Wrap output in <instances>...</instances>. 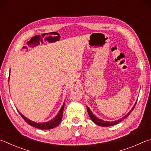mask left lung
<instances>
[{
  "label": "left lung",
  "mask_w": 151,
  "mask_h": 151,
  "mask_svg": "<svg viewBox=\"0 0 151 151\" xmlns=\"http://www.w3.org/2000/svg\"><path fill=\"white\" fill-rule=\"evenodd\" d=\"M137 102V100L136 101L135 105H134L133 108H131L130 111L128 112V113H127V114H126L124 117H122L121 119H118V120H116V121H114V122H106V121H104V120L98 118V117H97L96 116H95L93 114V113L91 111V110H90L88 107L86 106V108H87L88 114L89 116H90V119H91L92 120L93 122H94V123H96V124L98 125L102 126V127H109V126H112V125H114L117 124V123H120L121 122H122L123 119H125L126 117L129 116V114H131V112L133 110L134 108H135V105H136Z\"/></svg>",
  "instance_id": "obj_1"
}]
</instances>
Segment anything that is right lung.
<instances>
[{
    "label": "right lung",
    "mask_w": 151,
    "mask_h": 151,
    "mask_svg": "<svg viewBox=\"0 0 151 151\" xmlns=\"http://www.w3.org/2000/svg\"><path fill=\"white\" fill-rule=\"evenodd\" d=\"M9 79H10V76L9 78ZM64 106H65V102L63 104V105L62 106L61 109H60L59 111L58 112V114H57V116L55 117L53 119H51L50 121L47 122H43V123H37V122H33L32 120L27 118L26 116H24L23 114H22L18 110V111L19 112V114H20L22 117L25 120V122H26L29 125L32 126V127L40 129H51L56 127L57 126H58L59 123H61V121L63 117V112Z\"/></svg>",
    "instance_id": "add662e5"
}]
</instances>
